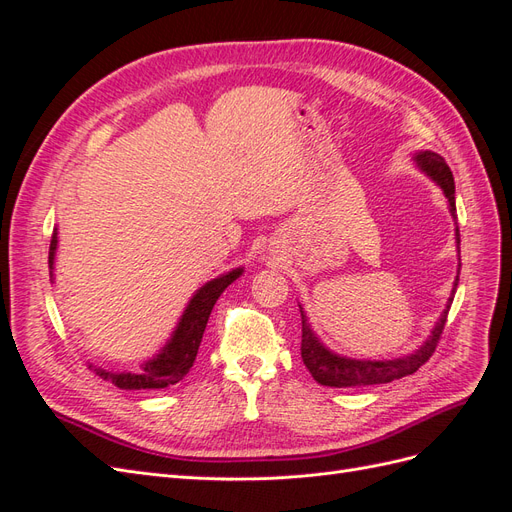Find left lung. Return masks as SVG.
Listing matches in <instances>:
<instances>
[{"instance_id": "obj_1", "label": "left lung", "mask_w": 512, "mask_h": 512, "mask_svg": "<svg viewBox=\"0 0 512 512\" xmlns=\"http://www.w3.org/2000/svg\"><path fill=\"white\" fill-rule=\"evenodd\" d=\"M418 166L421 170L436 181L440 188L444 190L446 198H448V205H451V213L455 218V179L451 168L444 162L442 156L433 151H421L416 156ZM459 226H457V245H459ZM459 284V273L455 277V288ZM453 288V292H455ZM453 297L448 301L444 314L440 316L436 329L431 331V337L427 342L418 348L414 354L404 356V359H395V361H354V359H344V356H337L333 352H329L324 348L318 337L309 329V324L301 312V359L305 363V367L309 369V374L314 376V380L318 384L324 386H335V389H348V386H367V384H386V382H393L399 380L404 376L414 374V371L425 365L429 361V356L436 352L438 344H440V337L444 331V324H446V316H448V309H451Z\"/></svg>"}]
</instances>
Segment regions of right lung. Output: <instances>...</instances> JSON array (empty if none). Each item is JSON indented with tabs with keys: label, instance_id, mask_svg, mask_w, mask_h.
Listing matches in <instances>:
<instances>
[{
	"label": "right lung",
	"instance_id": "right-lung-1",
	"mask_svg": "<svg viewBox=\"0 0 512 512\" xmlns=\"http://www.w3.org/2000/svg\"><path fill=\"white\" fill-rule=\"evenodd\" d=\"M57 250V230H53L51 247H49V269L53 271V260ZM243 269L230 271L218 280H211L200 288L190 305L185 307L181 316V322L177 331L170 337V342L164 346V350L145 363V369L141 374H117V371H106V369H94L96 374L104 380H111L119 389H166L170 384H177L185 374H188L190 367L194 365V359L198 354V346L203 342V333L207 327V320L211 316V309L215 301L220 299V294L237 280ZM94 367V365H91Z\"/></svg>",
	"mask_w": 512,
	"mask_h": 512
}]
</instances>
